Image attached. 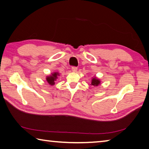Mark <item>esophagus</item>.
Returning <instances> with one entry per match:
<instances>
[{
  "mask_svg": "<svg viewBox=\"0 0 149 149\" xmlns=\"http://www.w3.org/2000/svg\"><path fill=\"white\" fill-rule=\"evenodd\" d=\"M77 67H75V66H73V67H72V71L73 72H77Z\"/></svg>",
  "mask_w": 149,
  "mask_h": 149,
  "instance_id": "1",
  "label": "esophagus"
}]
</instances>
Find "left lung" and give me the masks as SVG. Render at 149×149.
<instances>
[{
  "instance_id": "8db88e82",
  "label": "left lung",
  "mask_w": 149,
  "mask_h": 149,
  "mask_svg": "<svg viewBox=\"0 0 149 149\" xmlns=\"http://www.w3.org/2000/svg\"><path fill=\"white\" fill-rule=\"evenodd\" d=\"M101 84V81L99 79V78L97 77L96 76H94L91 79V84L90 85L95 87H97L98 86H99V85Z\"/></svg>"
}]
</instances>
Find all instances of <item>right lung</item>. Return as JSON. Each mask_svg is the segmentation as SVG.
<instances>
[{
    "label": "right lung",
    "instance_id": "add662e5",
    "mask_svg": "<svg viewBox=\"0 0 149 149\" xmlns=\"http://www.w3.org/2000/svg\"><path fill=\"white\" fill-rule=\"evenodd\" d=\"M59 74L58 72H54L51 73L49 75H47L46 77V80L47 83L49 84L50 86H54L55 85V82L58 79V76H59Z\"/></svg>",
    "mask_w": 149,
    "mask_h": 149
}]
</instances>
